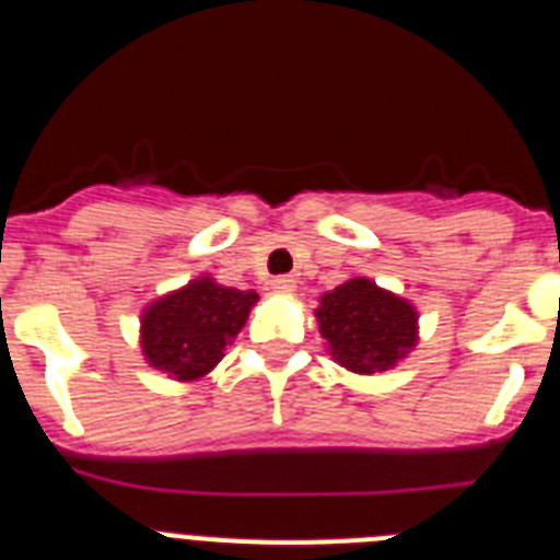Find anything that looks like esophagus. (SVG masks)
<instances>
[{"instance_id":"34e87169","label":"esophagus","mask_w":560,"mask_h":560,"mask_svg":"<svg viewBox=\"0 0 560 560\" xmlns=\"http://www.w3.org/2000/svg\"><path fill=\"white\" fill-rule=\"evenodd\" d=\"M271 289H275L277 294H294L296 280H294V277H289V275L275 277V280H271Z\"/></svg>"}]
</instances>
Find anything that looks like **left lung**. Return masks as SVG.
Here are the masks:
<instances>
[{
  "label": "left lung",
  "mask_w": 560,
  "mask_h": 560,
  "mask_svg": "<svg viewBox=\"0 0 560 560\" xmlns=\"http://www.w3.org/2000/svg\"><path fill=\"white\" fill-rule=\"evenodd\" d=\"M328 353L350 373L393 370L418 345V311L368 277H350L319 296L314 311Z\"/></svg>",
  "instance_id": "1"
}]
</instances>
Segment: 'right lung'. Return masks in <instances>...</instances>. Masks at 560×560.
I'll return each instance as SVG.
<instances>
[{"instance_id": "add662e5", "label": "right lung", "mask_w": 560, "mask_h": 560, "mask_svg": "<svg viewBox=\"0 0 560 560\" xmlns=\"http://www.w3.org/2000/svg\"><path fill=\"white\" fill-rule=\"evenodd\" d=\"M255 291L230 289L201 275L153 300L140 316V348L153 370L173 381H199L224 359L249 319Z\"/></svg>"}]
</instances>
